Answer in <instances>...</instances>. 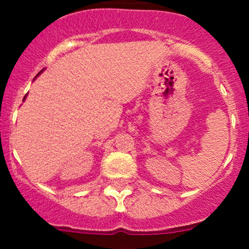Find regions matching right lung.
Returning <instances> with one entry per match:
<instances>
[{
    "label": "right lung",
    "instance_id": "obj_1",
    "mask_svg": "<svg viewBox=\"0 0 249 249\" xmlns=\"http://www.w3.org/2000/svg\"><path fill=\"white\" fill-rule=\"evenodd\" d=\"M41 72H42V71H41ZM41 72H39V73H41ZM39 73H38V74H39ZM38 74H37V76H38ZM25 97H26V95H25ZM25 97H24V100H25Z\"/></svg>",
    "mask_w": 249,
    "mask_h": 249
}]
</instances>
